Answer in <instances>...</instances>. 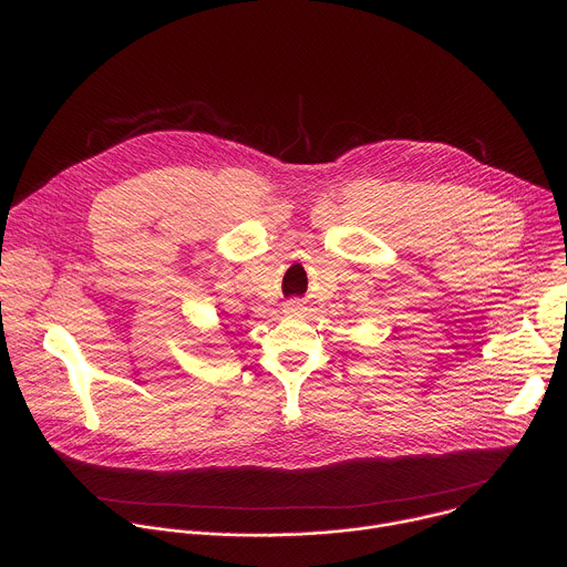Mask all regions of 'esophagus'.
I'll list each match as a JSON object with an SVG mask.
<instances>
[{"label":"esophagus","mask_w":567,"mask_h":567,"mask_svg":"<svg viewBox=\"0 0 567 567\" xmlns=\"http://www.w3.org/2000/svg\"><path fill=\"white\" fill-rule=\"evenodd\" d=\"M298 309H300V305H298V302H289V305L285 307V311H287V313H296Z\"/></svg>","instance_id":"obj_1"}]
</instances>
